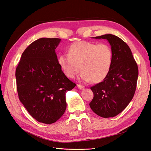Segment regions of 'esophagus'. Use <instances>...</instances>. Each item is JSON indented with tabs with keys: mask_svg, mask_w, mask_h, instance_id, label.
Here are the masks:
<instances>
[{
	"mask_svg": "<svg viewBox=\"0 0 151 151\" xmlns=\"http://www.w3.org/2000/svg\"><path fill=\"white\" fill-rule=\"evenodd\" d=\"M77 88H78L79 89H83L84 88V87L83 86L81 85V84H77Z\"/></svg>",
	"mask_w": 151,
	"mask_h": 151,
	"instance_id": "esophagus-1",
	"label": "esophagus"
}]
</instances>
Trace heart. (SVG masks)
Returning a JSON list of instances; mask_svg holds the SVG:
<instances>
[{"mask_svg":"<svg viewBox=\"0 0 151 151\" xmlns=\"http://www.w3.org/2000/svg\"><path fill=\"white\" fill-rule=\"evenodd\" d=\"M113 59V50L109 44L81 41L70 45L68 55H60L58 63L68 78H74L81 68L83 70L81 74L82 80L98 83L108 75Z\"/></svg>","mask_w":151,"mask_h":151,"instance_id":"1","label":"heart"}]
</instances>
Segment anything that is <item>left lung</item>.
Listing matches in <instances>:
<instances>
[{"instance_id": "left-lung-1", "label": "left lung", "mask_w": 151, "mask_h": 151, "mask_svg": "<svg viewBox=\"0 0 151 151\" xmlns=\"http://www.w3.org/2000/svg\"><path fill=\"white\" fill-rule=\"evenodd\" d=\"M93 38L106 39L113 50V59L106 78L91 87L94 97L89 106L99 116L114 117L128 106L134 97L139 75L138 66L129 47L118 36L107 34Z\"/></svg>"}]
</instances>
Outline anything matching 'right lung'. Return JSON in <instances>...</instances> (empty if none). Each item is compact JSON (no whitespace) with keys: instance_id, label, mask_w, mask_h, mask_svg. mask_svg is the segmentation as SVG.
I'll return each mask as SVG.
<instances>
[{"instance_id":"obj_1","label":"right lung","mask_w":151,"mask_h":151,"mask_svg":"<svg viewBox=\"0 0 151 151\" xmlns=\"http://www.w3.org/2000/svg\"><path fill=\"white\" fill-rule=\"evenodd\" d=\"M60 38L35 41L22 53L16 70L20 101L39 122L51 124L64 113L65 93L76 86L58 63L56 48Z\"/></svg>"}]
</instances>
